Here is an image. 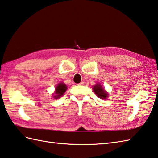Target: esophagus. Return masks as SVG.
<instances>
[{
	"instance_id": "esophagus-1",
	"label": "esophagus",
	"mask_w": 158,
	"mask_h": 158,
	"mask_svg": "<svg viewBox=\"0 0 158 158\" xmlns=\"http://www.w3.org/2000/svg\"><path fill=\"white\" fill-rule=\"evenodd\" d=\"M83 84H84V82H83V81H81L80 83L78 84V85H83Z\"/></svg>"
}]
</instances>
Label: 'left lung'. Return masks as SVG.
<instances>
[{"label": "left lung", "instance_id": "1", "mask_svg": "<svg viewBox=\"0 0 158 158\" xmlns=\"http://www.w3.org/2000/svg\"><path fill=\"white\" fill-rule=\"evenodd\" d=\"M93 89L97 96L101 98L102 100H105L108 97V92H106L104 88L100 85V83H97L96 85H94L93 87Z\"/></svg>", "mask_w": 158, "mask_h": 158}]
</instances>
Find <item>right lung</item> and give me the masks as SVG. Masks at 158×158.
Returning <instances> with one entry per match:
<instances>
[{
  "instance_id": "obj_1",
  "label": "right lung",
  "mask_w": 158,
  "mask_h": 158,
  "mask_svg": "<svg viewBox=\"0 0 158 158\" xmlns=\"http://www.w3.org/2000/svg\"><path fill=\"white\" fill-rule=\"evenodd\" d=\"M67 89V87L66 84L63 83H60L58 84V85L55 88V92L53 94V98L54 99H58L60 98L62 96H63L64 93Z\"/></svg>"
}]
</instances>
